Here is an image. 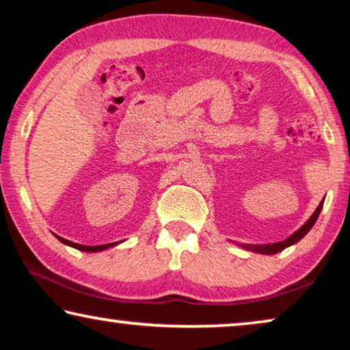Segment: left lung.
Returning <instances> with one entry per match:
<instances>
[{
    "label": "left lung",
    "instance_id": "left-lung-1",
    "mask_svg": "<svg viewBox=\"0 0 350 350\" xmlns=\"http://www.w3.org/2000/svg\"><path fill=\"white\" fill-rule=\"evenodd\" d=\"M322 206H324V200H322L319 202V206H317L314 208V212L311 213V215L308 217V220H306L304 225H301L299 229H295L294 232L289 234L288 237L281 239V241L278 242H273V243H267V245H241V247L247 248V250H252V252L254 253H260V254H275V253H280L283 252L284 248H288L289 245H294L300 241L301 237L305 236L306 232L310 231V229L312 228V225H314L317 217H319V213L322 211Z\"/></svg>",
    "mask_w": 350,
    "mask_h": 350
}]
</instances>
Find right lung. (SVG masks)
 Masks as SVG:
<instances>
[{
    "instance_id": "obj_1",
    "label": "right lung",
    "mask_w": 350,
    "mask_h": 350,
    "mask_svg": "<svg viewBox=\"0 0 350 350\" xmlns=\"http://www.w3.org/2000/svg\"><path fill=\"white\" fill-rule=\"evenodd\" d=\"M59 242H62L64 245H69L72 248H77L80 250V252H86V253H96V252H102V250H107V248H111L114 245H118L119 242H114V243H103V245H83V243H77V242H72V241H67L64 237H59L56 236Z\"/></svg>"
}]
</instances>
